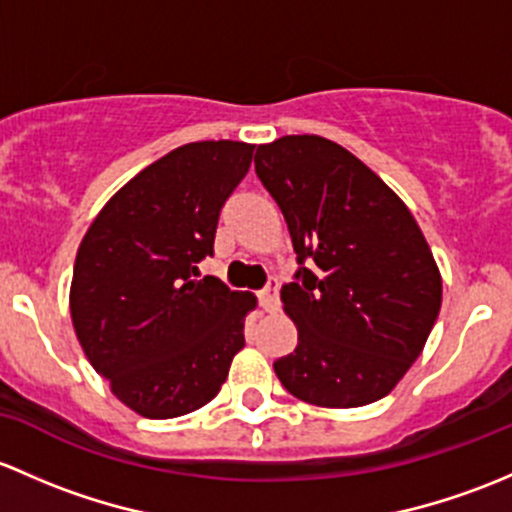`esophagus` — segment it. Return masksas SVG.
I'll list each match as a JSON object with an SVG mask.
<instances>
[{
  "label": "esophagus",
  "instance_id": "34e87169",
  "mask_svg": "<svg viewBox=\"0 0 512 512\" xmlns=\"http://www.w3.org/2000/svg\"><path fill=\"white\" fill-rule=\"evenodd\" d=\"M258 298H261V308L266 310V313H276L278 305H281V300H278V281H276V278H271V281L266 283V288L258 293Z\"/></svg>",
  "mask_w": 512,
  "mask_h": 512
}]
</instances>
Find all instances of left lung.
I'll return each mask as SVG.
<instances>
[{"label":"left lung","mask_w":512,"mask_h":512,"mask_svg":"<svg viewBox=\"0 0 512 512\" xmlns=\"http://www.w3.org/2000/svg\"><path fill=\"white\" fill-rule=\"evenodd\" d=\"M254 162L300 263L281 288L298 345L273 362L278 379L315 407L387 397L441 310V273L419 224L365 162L320 135L258 145Z\"/></svg>","instance_id":"obj_1"}]
</instances>
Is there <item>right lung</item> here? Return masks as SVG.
Masks as SVG:
<instances>
[{
    "label": "right lung",
    "mask_w": 512,
    "mask_h": 512,
    "mask_svg": "<svg viewBox=\"0 0 512 512\" xmlns=\"http://www.w3.org/2000/svg\"><path fill=\"white\" fill-rule=\"evenodd\" d=\"M249 142L167 152L108 199L88 226L71 281V320L93 370L147 419H175L219 394L244 347L254 293L199 266L219 212L254 157Z\"/></svg>",
    "instance_id": "right-lung-1"
}]
</instances>
